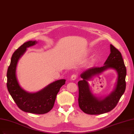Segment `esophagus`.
Wrapping results in <instances>:
<instances>
[{
    "label": "esophagus",
    "mask_w": 134,
    "mask_h": 134,
    "mask_svg": "<svg viewBox=\"0 0 134 134\" xmlns=\"http://www.w3.org/2000/svg\"><path fill=\"white\" fill-rule=\"evenodd\" d=\"M77 75H76V74H73V75H72L71 76V79L72 80H75L77 79Z\"/></svg>",
    "instance_id": "esophagus-1"
}]
</instances>
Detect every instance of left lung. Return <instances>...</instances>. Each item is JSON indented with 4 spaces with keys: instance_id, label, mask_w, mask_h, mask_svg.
I'll list each match as a JSON object with an SVG mask.
<instances>
[{
    "instance_id": "8db88e82",
    "label": "left lung",
    "mask_w": 134,
    "mask_h": 134,
    "mask_svg": "<svg viewBox=\"0 0 134 134\" xmlns=\"http://www.w3.org/2000/svg\"><path fill=\"white\" fill-rule=\"evenodd\" d=\"M110 54L103 66L89 68L80 75L82 80L78 82L79 105L80 109L86 114L98 115L110 111L115 107L125 91L126 69L121 54L113 45H110ZM108 68L114 69L117 72L116 87L107 97L98 98L91 92L88 80Z\"/></svg>"
}]
</instances>
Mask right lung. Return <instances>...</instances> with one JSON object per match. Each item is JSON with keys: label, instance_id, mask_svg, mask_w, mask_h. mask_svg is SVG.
Listing matches in <instances>:
<instances>
[{"label": "right lung", "instance_id": "obj_1", "mask_svg": "<svg viewBox=\"0 0 134 134\" xmlns=\"http://www.w3.org/2000/svg\"><path fill=\"white\" fill-rule=\"evenodd\" d=\"M36 43V41L25 42L14 52L8 69L7 85L9 93L21 110L27 113L43 114L53 108L57 94L62 86L65 83L66 80H57L36 93L27 92L21 87L16 75L18 60L24 54L27 48Z\"/></svg>", "mask_w": 134, "mask_h": 134}]
</instances>
